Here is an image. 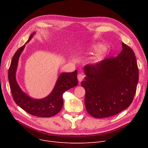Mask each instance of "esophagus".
<instances>
[{
    "label": "esophagus",
    "instance_id": "esophagus-1",
    "mask_svg": "<svg viewBox=\"0 0 148 148\" xmlns=\"http://www.w3.org/2000/svg\"><path fill=\"white\" fill-rule=\"evenodd\" d=\"M77 78H78V80L79 82H81L84 79V75L82 73H80L77 75Z\"/></svg>",
    "mask_w": 148,
    "mask_h": 148
}]
</instances>
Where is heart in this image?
<instances>
[{"label": "heart", "mask_w": 148, "mask_h": 148, "mask_svg": "<svg viewBox=\"0 0 148 148\" xmlns=\"http://www.w3.org/2000/svg\"><path fill=\"white\" fill-rule=\"evenodd\" d=\"M99 47H100L99 45H96V46H95V49H98V48H99Z\"/></svg>", "instance_id": "1"}]
</instances>
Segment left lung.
<instances>
[{"instance_id":"left-lung-1","label":"left lung","mask_w":148,"mask_h":148,"mask_svg":"<svg viewBox=\"0 0 148 148\" xmlns=\"http://www.w3.org/2000/svg\"><path fill=\"white\" fill-rule=\"evenodd\" d=\"M118 56L84 66L86 77L82 82L86 94L84 104L95 118L110 117L128 108L133 101L138 81L135 54L122 43Z\"/></svg>"}]
</instances>
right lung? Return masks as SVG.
<instances>
[{
    "instance_id": "1",
    "label": "right lung",
    "mask_w": 148,
    "mask_h": 148,
    "mask_svg": "<svg viewBox=\"0 0 148 148\" xmlns=\"http://www.w3.org/2000/svg\"><path fill=\"white\" fill-rule=\"evenodd\" d=\"M34 34L35 32L30 35L26 43L29 42ZM25 47V44L15 52L9 69L8 80L12 98L15 103L30 114L42 118L51 117L58 114L63 107L64 93L78 84L77 71L61 73L52 92L47 97L40 99L31 98L21 89L15 79L19 57Z\"/></svg>"
}]
</instances>
